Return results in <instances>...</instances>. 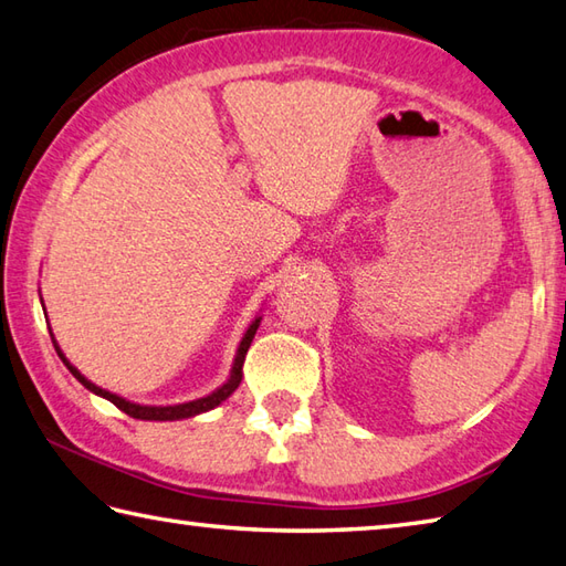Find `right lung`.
Returning a JSON list of instances; mask_svg holds the SVG:
<instances>
[{"label": "right lung", "mask_w": 566, "mask_h": 566, "mask_svg": "<svg viewBox=\"0 0 566 566\" xmlns=\"http://www.w3.org/2000/svg\"><path fill=\"white\" fill-rule=\"evenodd\" d=\"M43 310H45V307H43ZM259 325H261V315H256V317L251 319V325L247 327L244 337H241L239 347H237V354H234L232 371H229V378L224 380V384L219 386L217 390H212L210 396L198 398V400H190V402H178V406H142V402H132V400H126V398H122V396H117V394H109V390L95 386V384H92V380H87L83 374H80L71 361L65 359V354L61 352V347H57V342H55V337H53L51 327H49V332H51V339H53V347H55L57 356H61L63 364H65L67 368H71V374L80 380V384H83V386L90 390V394H95V396H99V398H107V400L114 402V406H117L122 412L129 415V418L166 422V420H186V418H195V415H200V412H207V410L217 408L219 402L227 400L229 396L234 394V390H237L239 384H241V366H244V356H247V352H249V347H251L253 334H256Z\"/></svg>", "instance_id": "right-lung-1"}]
</instances>
